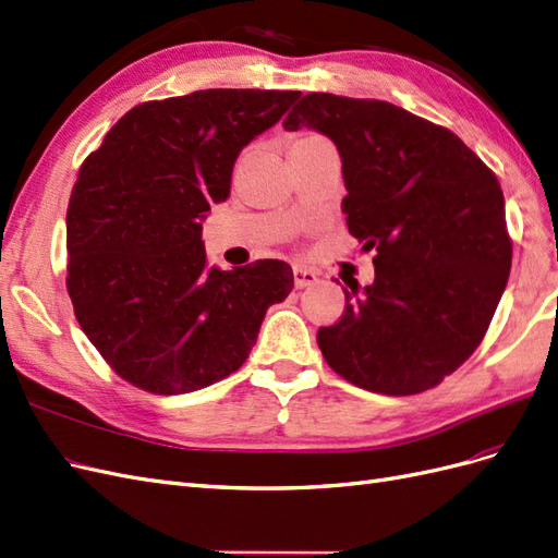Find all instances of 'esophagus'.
I'll use <instances>...</instances> for the list:
<instances>
[{
    "mask_svg": "<svg viewBox=\"0 0 558 558\" xmlns=\"http://www.w3.org/2000/svg\"><path fill=\"white\" fill-rule=\"evenodd\" d=\"M318 281L316 272L310 267H302V265H295L293 267V283L295 289H307V286H314Z\"/></svg>",
    "mask_w": 558,
    "mask_h": 558,
    "instance_id": "34e87169",
    "label": "esophagus"
}]
</instances>
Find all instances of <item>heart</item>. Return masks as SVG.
<instances>
[{
	"mask_svg": "<svg viewBox=\"0 0 558 558\" xmlns=\"http://www.w3.org/2000/svg\"><path fill=\"white\" fill-rule=\"evenodd\" d=\"M318 134H298V137L291 142V148H295V146H302V144H307V142H312V140H316Z\"/></svg>",
	"mask_w": 558,
	"mask_h": 558,
	"instance_id": "b5f03b06",
	"label": "heart"
}]
</instances>
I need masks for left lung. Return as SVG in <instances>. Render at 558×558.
Instances as JSON below:
<instances>
[{"label": "left lung", "mask_w": 558, "mask_h": 558, "mask_svg": "<svg viewBox=\"0 0 558 558\" xmlns=\"http://www.w3.org/2000/svg\"><path fill=\"white\" fill-rule=\"evenodd\" d=\"M300 125L340 150L349 232L375 251V283L344 289L318 349L365 391H428L480 347L508 283L500 183L451 130L379 99L310 93L283 121Z\"/></svg>", "instance_id": "obj_1"}]
</instances>
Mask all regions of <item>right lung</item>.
<instances>
[{
	"instance_id": "1",
	"label": "right lung",
	"mask_w": 558,
	"mask_h": 558,
	"mask_svg": "<svg viewBox=\"0 0 558 558\" xmlns=\"http://www.w3.org/2000/svg\"><path fill=\"white\" fill-rule=\"evenodd\" d=\"M298 90L211 88L132 107L83 160L66 207V293L118 377L156 396L221 381L293 289L283 260L207 263L202 218L240 150Z\"/></svg>"
}]
</instances>
